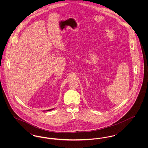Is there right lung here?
<instances>
[{"instance_id": "add662e5", "label": "right lung", "mask_w": 148, "mask_h": 148, "mask_svg": "<svg viewBox=\"0 0 148 148\" xmlns=\"http://www.w3.org/2000/svg\"><path fill=\"white\" fill-rule=\"evenodd\" d=\"M54 109H49V110H46V111H49V110H53Z\"/></svg>"}]
</instances>
